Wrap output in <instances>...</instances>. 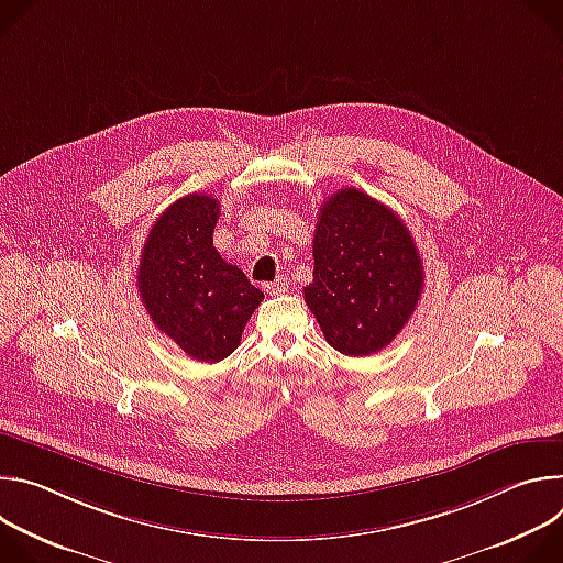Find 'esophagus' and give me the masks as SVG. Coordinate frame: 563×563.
<instances>
[{"label":"esophagus","instance_id":"1","mask_svg":"<svg viewBox=\"0 0 563 563\" xmlns=\"http://www.w3.org/2000/svg\"><path fill=\"white\" fill-rule=\"evenodd\" d=\"M287 287H289V280H287L285 276H278L274 283H267V285H265V291H267L269 296H280V294L287 291Z\"/></svg>","mask_w":563,"mask_h":563}]
</instances>
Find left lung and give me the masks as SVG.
I'll return each instance as SVG.
<instances>
[{
    "mask_svg": "<svg viewBox=\"0 0 563 563\" xmlns=\"http://www.w3.org/2000/svg\"><path fill=\"white\" fill-rule=\"evenodd\" d=\"M415 240L389 207L354 187L320 205L313 280L305 302L325 341L345 356H369L406 328L423 291Z\"/></svg>",
    "mask_w": 563,
    "mask_h": 563,
    "instance_id": "left-lung-1",
    "label": "left lung"
}]
</instances>
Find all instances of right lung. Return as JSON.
<instances>
[{
	"label": "right lung",
	"mask_w": 563,
	"mask_h": 563,
	"mask_svg": "<svg viewBox=\"0 0 563 563\" xmlns=\"http://www.w3.org/2000/svg\"><path fill=\"white\" fill-rule=\"evenodd\" d=\"M218 216L211 196L176 200L151 227L137 269V291L155 328L202 363H218L240 345L265 298L213 247Z\"/></svg>",
	"instance_id": "obj_1"
}]
</instances>
